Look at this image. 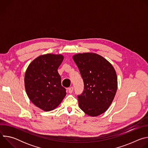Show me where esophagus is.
Here are the masks:
<instances>
[{
  "label": "esophagus",
  "instance_id": "esophagus-1",
  "mask_svg": "<svg viewBox=\"0 0 148 148\" xmlns=\"http://www.w3.org/2000/svg\"><path fill=\"white\" fill-rule=\"evenodd\" d=\"M73 90H74V88H73V87L69 88H68L69 92V93H70V94H71V93H72V92H73Z\"/></svg>",
  "mask_w": 148,
  "mask_h": 148
}]
</instances>
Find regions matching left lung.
<instances>
[{"mask_svg": "<svg viewBox=\"0 0 148 148\" xmlns=\"http://www.w3.org/2000/svg\"><path fill=\"white\" fill-rule=\"evenodd\" d=\"M73 58L84 81V91L78 95L80 109L91 116L106 111L117 90L116 71L111 63L92 53L77 54Z\"/></svg>", "mask_w": 148, "mask_h": 148, "instance_id": "obj_1", "label": "left lung"}]
</instances>
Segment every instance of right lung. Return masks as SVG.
<instances>
[{"label": "right lung", "instance_id": "add662e5", "mask_svg": "<svg viewBox=\"0 0 148 148\" xmlns=\"http://www.w3.org/2000/svg\"><path fill=\"white\" fill-rule=\"evenodd\" d=\"M64 59L61 54H47L35 58L25 75V86L30 100L45 111L57 107L66 95L58 69Z\"/></svg>", "mask_w": 148, "mask_h": 148}]
</instances>
